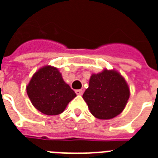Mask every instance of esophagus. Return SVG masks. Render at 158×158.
<instances>
[{"label": "esophagus", "mask_w": 158, "mask_h": 158, "mask_svg": "<svg viewBox=\"0 0 158 158\" xmlns=\"http://www.w3.org/2000/svg\"><path fill=\"white\" fill-rule=\"evenodd\" d=\"M75 93H76L77 95H82L84 91L82 89H77V90H75Z\"/></svg>", "instance_id": "obj_1"}]
</instances>
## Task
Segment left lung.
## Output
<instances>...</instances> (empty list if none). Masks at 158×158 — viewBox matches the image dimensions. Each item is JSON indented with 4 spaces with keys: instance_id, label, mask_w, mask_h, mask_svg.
<instances>
[{
    "instance_id": "8db88e82",
    "label": "left lung",
    "mask_w": 158,
    "mask_h": 158,
    "mask_svg": "<svg viewBox=\"0 0 158 158\" xmlns=\"http://www.w3.org/2000/svg\"><path fill=\"white\" fill-rule=\"evenodd\" d=\"M130 98V88L125 79L115 69H105L93 74L83 98L92 115L109 120L122 112Z\"/></svg>"
}]
</instances>
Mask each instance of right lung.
Returning <instances> with one entry per match:
<instances>
[{"instance_id": "add662e5", "label": "right lung", "mask_w": 158, "mask_h": 158, "mask_svg": "<svg viewBox=\"0 0 158 158\" xmlns=\"http://www.w3.org/2000/svg\"><path fill=\"white\" fill-rule=\"evenodd\" d=\"M26 90L33 106L48 115L62 113L69 102L76 97L74 90L64 81L58 69L51 65L38 69Z\"/></svg>"}]
</instances>
